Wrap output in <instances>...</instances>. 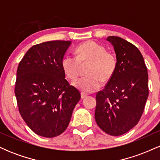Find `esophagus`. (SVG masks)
<instances>
[{"instance_id": "obj_1", "label": "esophagus", "mask_w": 160, "mask_h": 160, "mask_svg": "<svg viewBox=\"0 0 160 160\" xmlns=\"http://www.w3.org/2000/svg\"><path fill=\"white\" fill-rule=\"evenodd\" d=\"M80 95H81V98H86V97L88 95L87 94H86V93H84V92H81V94H80Z\"/></svg>"}]
</instances>
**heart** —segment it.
Here are the masks:
<instances>
[{
    "label": "heart",
    "instance_id": "heart-1",
    "mask_svg": "<svg viewBox=\"0 0 160 160\" xmlns=\"http://www.w3.org/2000/svg\"><path fill=\"white\" fill-rule=\"evenodd\" d=\"M76 56L67 55L62 62V69L68 78L74 80L78 77L81 65L89 63L85 77L73 82L77 89L83 92L98 90L102 81L111 80L117 67V57L108 52L104 46L95 41H87L76 48Z\"/></svg>",
    "mask_w": 160,
    "mask_h": 160
}]
</instances>
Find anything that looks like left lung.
<instances>
[{
  "label": "left lung",
  "mask_w": 160,
  "mask_h": 160,
  "mask_svg": "<svg viewBox=\"0 0 160 160\" xmlns=\"http://www.w3.org/2000/svg\"><path fill=\"white\" fill-rule=\"evenodd\" d=\"M117 67L103 90L96 94L95 119L108 135H123L138 124L149 95L148 74L139 49L120 37L109 36Z\"/></svg>",
  "instance_id": "8db88e82"
}]
</instances>
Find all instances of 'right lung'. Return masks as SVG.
Wrapping results in <instances>:
<instances>
[{
  "label": "right lung",
  "instance_id": "right-lung-1",
  "mask_svg": "<svg viewBox=\"0 0 160 160\" xmlns=\"http://www.w3.org/2000/svg\"><path fill=\"white\" fill-rule=\"evenodd\" d=\"M71 42L52 40L31 47L19 62L15 95L29 128L53 138L67 128L80 93L65 80L62 62Z\"/></svg>",
  "mask_w": 160,
  "mask_h": 160
}]
</instances>
